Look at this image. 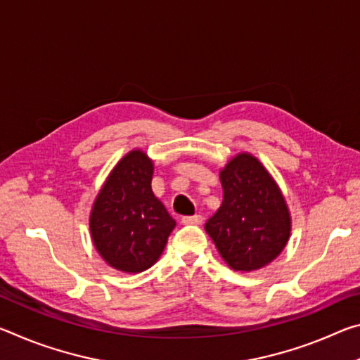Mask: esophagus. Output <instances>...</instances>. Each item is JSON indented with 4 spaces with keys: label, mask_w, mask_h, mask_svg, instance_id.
<instances>
[{
    "label": "esophagus",
    "mask_w": 360,
    "mask_h": 360,
    "mask_svg": "<svg viewBox=\"0 0 360 360\" xmlns=\"http://www.w3.org/2000/svg\"><path fill=\"white\" fill-rule=\"evenodd\" d=\"M182 224H193V225H200L203 222V217L200 214H195V216H184L181 219Z\"/></svg>",
    "instance_id": "34e87169"
}]
</instances>
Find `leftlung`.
<instances>
[{"mask_svg":"<svg viewBox=\"0 0 360 360\" xmlns=\"http://www.w3.org/2000/svg\"><path fill=\"white\" fill-rule=\"evenodd\" d=\"M224 202L205 224L219 254L236 271H252L283 251L290 217L276 182L257 158L240 154L221 172Z\"/></svg>","mask_w":360,"mask_h":360,"instance_id":"left-lung-1","label":"left lung"}]
</instances>
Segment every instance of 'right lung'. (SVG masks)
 Here are the masks:
<instances>
[{"instance_id":"add662e5","label":"right lung","mask_w":360,"mask_h":360,"mask_svg":"<svg viewBox=\"0 0 360 360\" xmlns=\"http://www.w3.org/2000/svg\"><path fill=\"white\" fill-rule=\"evenodd\" d=\"M150 158L131 150L115 165L95 200L90 231L95 248L120 271L148 270L160 257L176 222L150 188Z\"/></svg>"}]
</instances>
